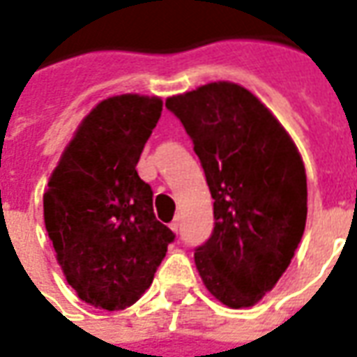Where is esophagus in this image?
<instances>
[{
    "label": "esophagus",
    "mask_w": 357,
    "mask_h": 357,
    "mask_svg": "<svg viewBox=\"0 0 357 357\" xmlns=\"http://www.w3.org/2000/svg\"><path fill=\"white\" fill-rule=\"evenodd\" d=\"M178 229H181V219H178V217H174L173 223H171V231L178 232Z\"/></svg>",
    "instance_id": "esophagus-1"
}]
</instances>
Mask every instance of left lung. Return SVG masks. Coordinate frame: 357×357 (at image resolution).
<instances>
[{"label":"left lung","instance_id":"1","mask_svg":"<svg viewBox=\"0 0 357 357\" xmlns=\"http://www.w3.org/2000/svg\"><path fill=\"white\" fill-rule=\"evenodd\" d=\"M165 107L183 123L213 198V232L194 250L199 277L229 307L257 304L282 277L305 229L307 183L292 138L232 82H211Z\"/></svg>","mask_w":357,"mask_h":357}]
</instances>
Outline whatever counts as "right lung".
Wrapping results in <instances>:
<instances>
[{
  "label": "right lung",
  "instance_id": "add662e5",
  "mask_svg": "<svg viewBox=\"0 0 357 357\" xmlns=\"http://www.w3.org/2000/svg\"><path fill=\"white\" fill-rule=\"evenodd\" d=\"M163 102L138 93L103 100L80 123L44 194L57 261L80 300L107 312L150 288L174 240L153 213V192L136 165Z\"/></svg>",
  "mask_w": 357,
  "mask_h": 357
}]
</instances>
